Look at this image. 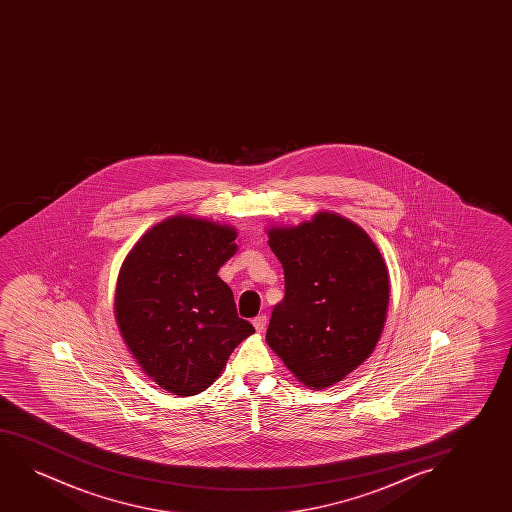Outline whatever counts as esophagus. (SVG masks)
<instances>
[{
	"instance_id": "obj_1",
	"label": "esophagus",
	"mask_w": 512,
	"mask_h": 512,
	"mask_svg": "<svg viewBox=\"0 0 512 512\" xmlns=\"http://www.w3.org/2000/svg\"><path fill=\"white\" fill-rule=\"evenodd\" d=\"M252 323L257 332H264V329H266L267 325V318L264 315L255 316V318L252 320Z\"/></svg>"
}]
</instances>
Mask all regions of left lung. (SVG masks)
<instances>
[{
	"instance_id": "1",
	"label": "left lung",
	"mask_w": 512,
	"mask_h": 512,
	"mask_svg": "<svg viewBox=\"0 0 512 512\" xmlns=\"http://www.w3.org/2000/svg\"><path fill=\"white\" fill-rule=\"evenodd\" d=\"M267 238L285 271L267 344L302 385H336L364 364L385 327V260L360 225L332 211L299 225H271Z\"/></svg>"
}]
</instances>
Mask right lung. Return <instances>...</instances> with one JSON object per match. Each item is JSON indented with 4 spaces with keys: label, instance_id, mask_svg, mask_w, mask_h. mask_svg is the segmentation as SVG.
<instances>
[{
    "label": "right lung",
    "instance_id": "add662e5",
    "mask_svg": "<svg viewBox=\"0 0 512 512\" xmlns=\"http://www.w3.org/2000/svg\"><path fill=\"white\" fill-rule=\"evenodd\" d=\"M232 225L173 215L127 253L115 287V320L141 371L162 390L192 397L224 371L255 329L239 318L218 269L238 252Z\"/></svg>",
    "mask_w": 512,
    "mask_h": 512
}]
</instances>
